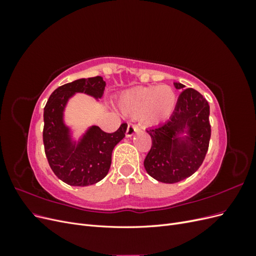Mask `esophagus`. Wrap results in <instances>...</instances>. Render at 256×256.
<instances>
[{
	"instance_id": "esophagus-1",
	"label": "esophagus",
	"mask_w": 256,
	"mask_h": 256,
	"mask_svg": "<svg viewBox=\"0 0 256 256\" xmlns=\"http://www.w3.org/2000/svg\"><path fill=\"white\" fill-rule=\"evenodd\" d=\"M138 130H140V127L136 125V124H129L127 127V130H126V136H134L136 132H138Z\"/></svg>"
}]
</instances>
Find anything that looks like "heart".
Wrapping results in <instances>:
<instances>
[{"instance_id": "obj_1", "label": "heart", "mask_w": 256, "mask_h": 256, "mask_svg": "<svg viewBox=\"0 0 256 256\" xmlns=\"http://www.w3.org/2000/svg\"><path fill=\"white\" fill-rule=\"evenodd\" d=\"M176 104V95L168 85L140 86L124 92L120 106L129 116H143L147 124H159L172 114Z\"/></svg>"}]
</instances>
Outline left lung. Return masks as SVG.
Wrapping results in <instances>:
<instances>
[{
    "mask_svg": "<svg viewBox=\"0 0 256 256\" xmlns=\"http://www.w3.org/2000/svg\"><path fill=\"white\" fill-rule=\"evenodd\" d=\"M177 90L184 85L174 83ZM186 128L188 136H176ZM152 147L144 160L146 172L164 184H175L196 173L202 166L212 136L207 100L193 88L184 90L177 100L170 120L147 129Z\"/></svg>",
    "mask_w": 256,
    "mask_h": 256,
    "instance_id": "obj_1",
    "label": "left lung"
}]
</instances>
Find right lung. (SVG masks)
<instances>
[{
	"label": "right lung",
	"mask_w": 256,
	"mask_h": 256,
	"mask_svg": "<svg viewBox=\"0 0 256 256\" xmlns=\"http://www.w3.org/2000/svg\"><path fill=\"white\" fill-rule=\"evenodd\" d=\"M104 86L100 76L76 80L58 88L46 104L42 131L46 157L54 174L67 184L86 187L102 180L110 170L113 148L125 136L126 122L113 134L92 126L76 145L63 122L65 106L74 92L100 98Z\"/></svg>",
	"instance_id": "right-lung-1"
}]
</instances>
